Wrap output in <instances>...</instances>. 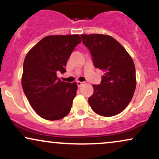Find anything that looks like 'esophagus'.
<instances>
[{
    "label": "esophagus",
    "mask_w": 159,
    "mask_h": 159,
    "mask_svg": "<svg viewBox=\"0 0 159 159\" xmlns=\"http://www.w3.org/2000/svg\"><path fill=\"white\" fill-rule=\"evenodd\" d=\"M76 84H77V86L79 88L81 87L82 85H83V83H82V82H80V81L76 82Z\"/></svg>",
    "instance_id": "esophagus-1"
}]
</instances>
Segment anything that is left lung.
Returning a JSON list of instances; mask_svg holds the SVG:
<instances>
[{
    "mask_svg": "<svg viewBox=\"0 0 159 159\" xmlns=\"http://www.w3.org/2000/svg\"><path fill=\"white\" fill-rule=\"evenodd\" d=\"M96 68L104 71L100 85H93L89 103L104 117L118 115L131 101L136 88L135 67L126 49L108 35H80Z\"/></svg>",
    "mask_w": 159,
    "mask_h": 159,
    "instance_id": "obj_1",
    "label": "left lung"
}]
</instances>
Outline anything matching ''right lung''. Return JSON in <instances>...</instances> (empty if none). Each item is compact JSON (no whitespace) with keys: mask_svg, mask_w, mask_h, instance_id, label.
<instances>
[{"mask_svg":"<svg viewBox=\"0 0 159 159\" xmlns=\"http://www.w3.org/2000/svg\"><path fill=\"white\" fill-rule=\"evenodd\" d=\"M80 42L79 35H48L24 59V92L32 108L45 120H60L70 112L77 85L61 81L57 73L66 71L68 58Z\"/></svg>","mask_w":159,"mask_h":159,"instance_id":"obj_1","label":"right lung"}]
</instances>
